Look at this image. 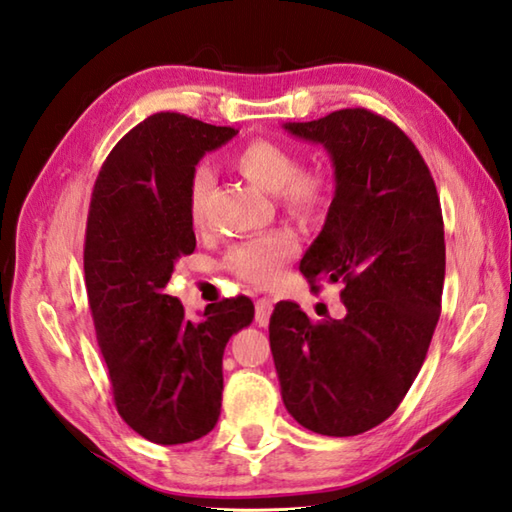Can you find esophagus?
<instances>
[{"instance_id":"obj_1","label":"esophagus","mask_w":512,"mask_h":512,"mask_svg":"<svg viewBox=\"0 0 512 512\" xmlns=\"http://www.w3.org/2000/svg\"><path fill=\"white\" fill-rule=\"evenodd\" d=\"M271 313H273V300H268V297L257 300V304H255V322L259 324V327H266L268 320H271Z\"/></svg>"}]
</instances>
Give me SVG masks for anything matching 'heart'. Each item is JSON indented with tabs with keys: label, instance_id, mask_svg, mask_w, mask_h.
<instances>
[{
	"label": "heart",
	"instance_id": "1",
	"mask_svg": "<svg viewBox=\"0 0 512 512\" xmlns=\"http://www.w3.org/2000/svg\"><path fill=\"white\" fill-rule=\"evenodd\" d=\"M232 165L241 176L275 199L288 215L306 221L318 217L331 194V181L320 167H300L297 154L286 145L257 138L232 156ZM215 183L208 165H199L190 176L188 208L194 226L203 224L206 201ZM297 253V237L291 230L277 228L264 235L239 241L226 255V266L241 280L259 286L273 284L284 264Z\"/></svg>",
	"mask_w": 512,
	"mask_h": 512
}]
</instances>
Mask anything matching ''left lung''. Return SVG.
Returning a JSON list of instances; mask_svg holds the SVG:
<instances>
[{"mask_svg": "<svg viewBox=\"0 0 512 512\" xmlns=\"http://www.w3.org/2000/svg\"><path fill=\"white\" fill-rule=\"evenodd\" d=\"M284 129L329 152L336 192L300 271L342 284L347 315L311 322L277 302L268 338L282 401L324 436H356L396 412L441 315L445 239L439 194L392 120L340 109Z\"/></svg>", "mask_w": 512, "mask_h": 512, "instance_id": "left-lung-1", "label": "left lung"}]
</instances>
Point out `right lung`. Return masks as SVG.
Here are the masks:
<instances>
[{
	"label": "right lung",
	"mask_w": 512,
	"mask_h": 512,
	"mask_svg": "<svg viewBox=\"0 0 512 512\" xmlns=\"http://www.w3.org/2000/svg\"><path fill=\"white\" fill-rule=\"evenodd\" d=\"M237 129L161 111L120 138L91 194L85 282L96 338L123 421L159 445L197 441L217 425L224 349L248 327V297L208 304L199 320L165 293L197 246L188 190L194 165Z\"/></svg>",
	"instance_id": "add662e5"
}]
</instances>
